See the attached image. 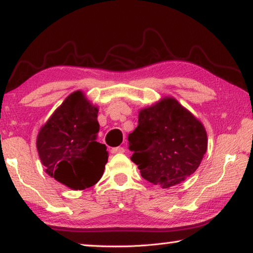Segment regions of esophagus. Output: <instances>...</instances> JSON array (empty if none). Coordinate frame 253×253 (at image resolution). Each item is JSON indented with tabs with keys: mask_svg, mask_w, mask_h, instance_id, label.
<instances>
[{
	"mask_svg": "<svg viewBox=\"0 0 253 253\" xmlns=\"http://www.w3.org/2000/svg\"><path fill=\"white\" fill-rule=\"evenodd\" d=\"M125 152V148L122 146H117V147H112L111 148V153L117 154V153H124Z\"/></svg>",
	"mask_w": 253,
	"mask_h": 253,
	"instance_id": "1",
	"label": "esophagus"
}]
</instances>
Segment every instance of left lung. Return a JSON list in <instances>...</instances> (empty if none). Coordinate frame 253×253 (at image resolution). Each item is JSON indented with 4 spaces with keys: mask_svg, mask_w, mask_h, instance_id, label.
I'll return each mask as SVG.
<instances>
[{
    "mask_svg": "<svg viewBox=\"0 0 253 253\" xmlns=\"http://www.w3.org/2000/svg\"><path fill=\"white\" fill-rule=\"evenodd\" d=\"M128 144L142 177L168 188L197 170L207 150V134L177 100L167 98L141 110Z\"/></svg>",
    "mask_w": 253,
    "mask_h": 253,
    "instance_id": "left-lung-1",
    "label": "left lung"
}]
</instances>
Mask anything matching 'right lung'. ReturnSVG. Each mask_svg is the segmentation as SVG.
Instances as JSON below:
<instances>
[{
    "label": "right lung",
    "instance_id": "1",
    "mask_svg": "<svg viewBox=\"0 0 253 253\" xmlns=\"http://www.w3.org/2000/svg\"><path fill=\"white\" fill-rule=\"evenodd\" d=\"M98 108L81 91L70 94L42 127L37 150L51 178L75 190L90 188L102 177L108 161L98 143Z\"/></svg>",
    "mask_w": 253,
    "mask_h": 253
}]
</instances>
